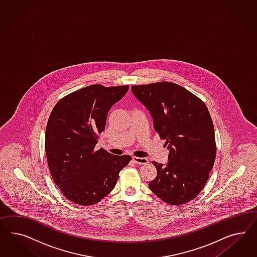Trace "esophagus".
Wrapping results in <instances>:
<instances>
[{"label": "esophagus", "mask_w": 257, "mask_h": 257, "mask_svg": "<svg viewBox=\"0 0 257 257\" xmlns=\"http://www.w3.org/2000/svg\"><path fill=\"white\" fill-rule=\"evenodd\" d=\"M133 161L138 165H146L148 163V159L145 157H137V156H133Z\"/></svg>", "instance_id": "1"}]
</instances>
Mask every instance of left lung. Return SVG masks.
<instances>
[{"label":"left lung","mask_w":257,"mask_h":257,"mask_svg":"<svg viewBox=\"0 0 257 257\" xmlns=\"http://www.w3.org/2000/svg\"><path fill=\"white\" fill-rule=\"evenodd\" d=\"M154 127L170 150L169 162L153 161L157 174L150 189L169 204L190 202L205 186L217 154L214 125L205 103L171 82L133 86Z\"/></svg>","instance_id":"8db88e82"}]
</instances>
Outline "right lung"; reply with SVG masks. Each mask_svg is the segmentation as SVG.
<instances>
[{"instance_id": "add662e5", "label": "right lung", "mask_w": 257, "mask_h": 257, "mask_svg": "<svg viewBox=\"0 0 257 257\" xmlns=\"http://www.w3.org/2000/svg\"><path fill=\"white\" fill-rule=\"evenodd\" d=\"M128 89V85H91L63 97L52 110L45 132L49 170L63 195L76 204L101 201L132 159L95 151L109 110Z\"/></svg>"}]
</instances>
